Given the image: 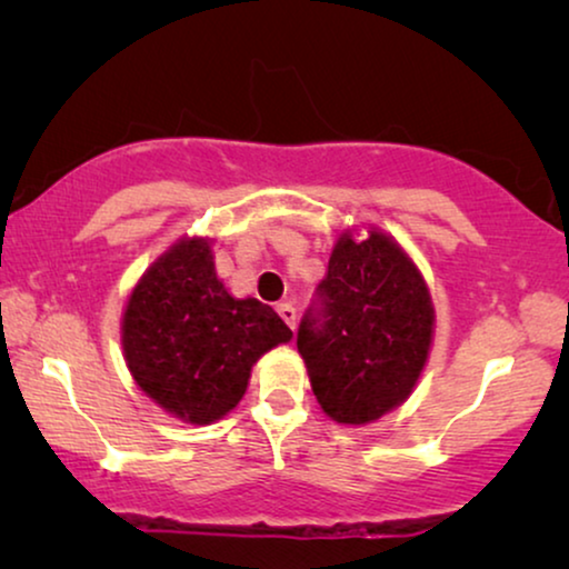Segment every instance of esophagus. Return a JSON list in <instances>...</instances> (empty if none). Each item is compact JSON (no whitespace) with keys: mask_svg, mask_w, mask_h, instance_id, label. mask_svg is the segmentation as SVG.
Instances as JSON below:
<instances>
[{"mask_svg":"<svg viewBox=\"0 0 569 569\" xmlns=\"http://www.w3.org/2000/svg\"><path fill=\"white\" fill-rule=\"evenodd\" d=\"M277 313H279V318H282L287 326H290V329H295V318H298V313H295V308L290 306V302H279Z\"/></svg>","mask_w":569,"mask_h":569,"instance_id":"obj_1","label":"esophagus"}]
</instances>
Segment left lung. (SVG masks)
I'll list each match as a JSON object with an SVG mask.
<instances>
[{
	"mask_svg": "<svg viewBox=\"0 0 569 569\" xmlns=\"http://www.w3.org/2000/svg\"><path fill=\"white\" fill-rule=\"evenodd\" d=\"M318 298L298 331L310 388L337 425L376 422L409 399L430 360V287L399 240L370 224L337 238Z\"/></svg>",
	"mask_w": 569,
	"mask_h": 569,
	"instance_id": "left-lung-1",
	"label": "left lung"
}]
</instances>
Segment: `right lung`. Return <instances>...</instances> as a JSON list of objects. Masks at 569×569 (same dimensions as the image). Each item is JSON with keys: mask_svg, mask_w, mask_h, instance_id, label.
<instances>
[{"mask_svg": "<svg viewBox=\"0 0 569 569\" xmlns=\"http://www.w3.org/2000/svg\"><path fill=\"white\" fill-rule=\"evenodd\" d=\"M269 306L236 298L214 271L212 240L186 236L131 287L121 313L123 360L144 396L186 425H212L243 399L253 365L287 345Z\"/></svg>", "mask_w": 569, "mask_h": 569, "instance_id": "1", "label": "right lung"}]
</instances>
